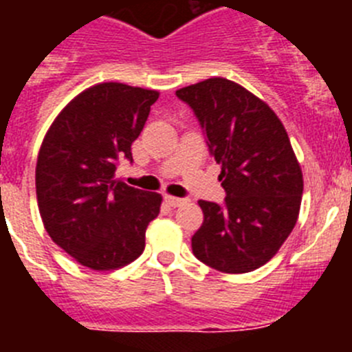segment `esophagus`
Listing matches in <instances>:
<instances>
[{"mask_svg":"<svg viewBox=\"0 0 352 352\" xmlns=\"http://www.w3.org/2000/svg\"><path fill=\"white\" fill-rule=\"evenodd\" d=\"M166 203L173 208H178V206H182V204L186 203V199L174 197V195H166Z\"/></svg>","mask_w":352,"mask_h":352,"instance_id":"esophagus-1","label":"esophagus"}]
</instances>
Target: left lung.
Masks as SVG:
<instances>
[{
  "instance_id": "8db88e82",
  "label": "left lung",
  "mask_w": 352,
  "mask_h": 352,
  "mask_svg": "<svg viewBox=\"0 0 352 352\" xmlns=\"http://www.w3.org/2000/svg\"><path fill=\"white\" fill-rule=\"evenodd\" d=\"M194 109L220 166L226 203L199 201L203 226L192 236L201 263L248 273L268 263L296 226L303 173L282 121L259 96L223 77L176 91Z\"/></svg>"
}]
</instances>
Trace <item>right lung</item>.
Instances as JSON below:
<instances>
[{"label":"right lung","instance_id":"1","mask_svg":"<svg viewBox=\"0 0 352 352\" xmlns=\"http://www.w3.org/2000/svg\"><path fill=\"white\" fill-rule=\"evenodd\" d=\"M158 95L95 84L65 105L43 138L35 170L40 217L52 241L86 268L111 272L138 259L160 213V194L114 178L118 160H132Z\"/></svg>","mask_w":352,"mask_h":352}]
</instances>
